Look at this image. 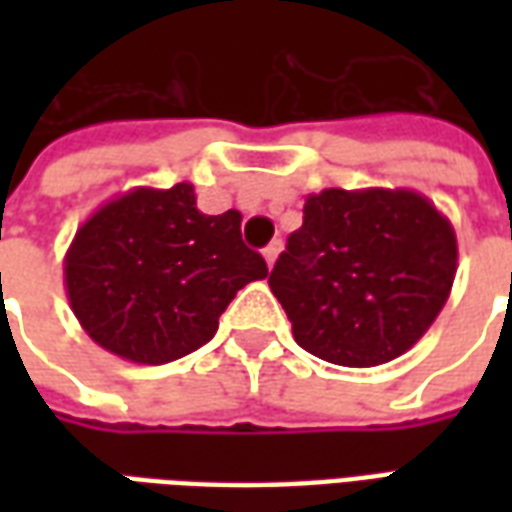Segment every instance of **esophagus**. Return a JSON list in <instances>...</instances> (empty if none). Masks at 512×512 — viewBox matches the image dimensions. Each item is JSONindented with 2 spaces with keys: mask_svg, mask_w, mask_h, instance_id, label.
I'll return each instance as SVG.
<instances>
[{
  "mask_svg": "<svg viewBox=\"0 0 512 512\" xmlns=\"http://www.w3.org/2000/svg\"><path fill=\"white\" fill-rule=\"evenodd\" d=\"M279 252H282V241H271V244H268L266 249H263V257H266L268 266H274V263H277Z\"/></svg>",
  "mask_w": 512,
  "mask_h": 512,
  "instance_id": "esophagus-1",
  "label": "esophagus"
}]
</instances>
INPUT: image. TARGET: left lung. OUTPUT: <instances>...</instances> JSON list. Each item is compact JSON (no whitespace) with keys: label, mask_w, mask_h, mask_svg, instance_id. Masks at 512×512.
<instances>
[{"label":"left lung","mask_w":512,"mask_h":512,"mask_svg":"<svg viewBox=\"0 0 512 512\" xmlns=\"http://www.w3.org/2000/svg\"><path fill=\"white\" fill-rule=\"evenodd\" d=\"M458 238L414 189H323L268 277L296 343L323 362L376 367L406 354L450 299Z\"/></svg>","instance_id":"obj_1"}]
</instances>
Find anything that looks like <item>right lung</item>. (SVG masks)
<instances>
[{"mask_svg":"<svg viewBox=\"0 0 512 512\" xmlns=\"http://www.w3.org/2000/svg\"><path fill=\"white\" fill-rule=\"evenodd\" d=\"M62 271L90 340L136 365L197 351L235 293L268 277L241 241V213H202L191 183L136 186L104 202L76 230Z\"/></svg>","mask_w":512,"mask_h":512,"instance_id":"obj_1","label":"right lung"}]
</instances>
